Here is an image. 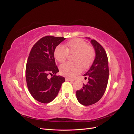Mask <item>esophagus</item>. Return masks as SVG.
<instances>
[{
  "label": "esophagus",
  "instance_id": "34e87169",
  "mask_svg": "<svg viewBox=\"0 0 134 134\" xmlns=\"http://www.w3.org/2000/svg\"><path fill=\"white\" fill-rule=\"evenodd\" d=\"M65 80H66V81H73V80H72V79H70V78H65Z\"/></svg>",
  "mask_w": 134,
  "mask_h": 134
}]
</instances>
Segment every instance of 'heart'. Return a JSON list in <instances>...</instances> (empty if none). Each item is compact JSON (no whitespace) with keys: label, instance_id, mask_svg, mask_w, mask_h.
<instances>
[{"label":"heart","instance_id":"obj_1","mask_svg":"<svg viewBox=\"0 0 134 134\" xmlns=\"http://www.w3.org/2000/svg\"><path fill=\"white\" fill-rule=\"evenodd\" d=\"M74 54V63L66 62L59 67L60 74L66 77L73 78L82 71V66L87 69L91 66L95 59L96 52L92 46L83 39L75 38L65 43V47L59 44L55 48L54 55L59 63H63L69 54Z\"/></svg>","mask_w":134,"mask_h":134}]
</instances>
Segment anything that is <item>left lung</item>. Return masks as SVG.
Segmentation results:
<instances>
[{
    "label": "left lung",
    "mask_w": 134,
    "mask_h": 134,
    "mask_svg": "<svg viewBox=\"0 0 134 134\" xmlns=\"http://www.w3.org/2000/svg\"><path fill=\"white\" fill-rule=\"evenodd\" d=\"M94 48L96 58L91 68L84 76L88 78L87 84L76 92L77 99L84 106H90L98 102L103 96L107 86L109 69L106 51L95 40H91Z\"/></svg>",
    "instance_id": "left-lung-1"
}]
</instances>
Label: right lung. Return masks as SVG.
Here are the masks:
<instances>
[{"label":"right lung","instance_id":"right-lung-1","mask_svg":"<svg viewBox=\"0 0 134 134\" xmlns=\"http://www.w3.org/2000/svg\"><path fill=\"white\" fill-rule=\"evenodd\" d=\"M65 39L45 36L34 44L30 52L26 68L27 87L34 98L41 103L53 100L65 82L64 77L56 75L59 71L54 55L55 48ZM49 75L51 79L48 78Z\"/></svg>","mask_w":134,"mask_h":134}]
</instances>
